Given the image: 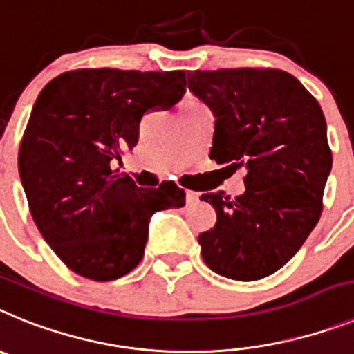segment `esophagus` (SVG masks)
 Listing matches in <instances>:
<instances>
[{
  "instance_id": "1",
  "label": "esophagus",
  "mask_w": 354,
  "mask_h": 354,
  "mask_svg": "<svg viewBox=\"0 0 354 354\" xmlns=\"http://www.w3.org/2000/svg\"><path fill=\"white\" fill-rule=\"evenodd\" d=\"M199 199V194L198 192H194V190H187L185 192V201L187 205H192V203H196Z\"/></svg>"
}]
</instances>
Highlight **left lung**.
<instances>
[{"mask_svg":"<svg viewBox=\"0 0 354 354\" xmlns=\"http://www.w3.org/2000/svg\"><path fill=\"white\" fill-rule=\"evenodd\" d=\"M187 78L215 115L210 158L245 169L244 194L201 196L217 214L198 236L203 260L226 278L262 279L299 251L321 219L333 164L324 113L281 69L190 71Z\"/></svg>","mask_w":354,"mask_h":354,"instance_id":"obj_1","label":"left lung"}]
</instances>
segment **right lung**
<instances>
[{
	"label": "right lung",
	"mask_w": 354,
	"mask_h": 354,
	"mask_svg": "<svg viewBox=\"0 0 354 354\" xmlns=\"http://www.w3.org/2000/svg\"><path fill=\"white\" fill-rule=\"evenodd\" d=\"M185 71H67L41 91L19 146L30 214L73 272L112 281L139 266L155 212L185 205L174 181L140 189L113 162L131 151L147 112L185 94Z\"/></svg>",
	"instance_id": "1"
}]
</instances>
